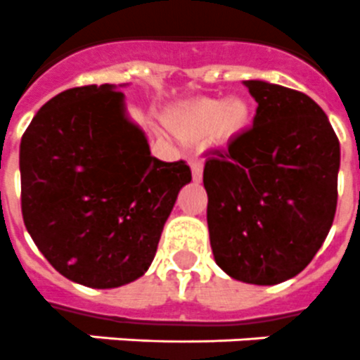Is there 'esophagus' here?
Wrapping results in <instances>:
<instances>
[{"label":"esophagus","mask_w":360,"mask_h":360,"mask_svg":"<svg viewBox=\"0 0 360 360\" xmlns=\"http://www.w3.org/2000/svg\"><path fill=\"white\" fill-rule=\"evenodd\" d=\"M190 168H192V177L194 181H201L203 179V161L201 159H192L190 161Z\"/></svg>","instance_id":"34e87169"}]
</instances>
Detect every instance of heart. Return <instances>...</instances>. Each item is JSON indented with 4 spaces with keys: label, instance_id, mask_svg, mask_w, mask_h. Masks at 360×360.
<instances>
[{
    "label": "heart",
    "instance_id": "heart-1",
    "mask_svg": "<svg viewBox=\"0 0 360 360\" xmlns=\"http://www.w3.org/2000/svg\"><path fill=\"white\" fill-rule=\"evenodd\" d=\"M252 122V108L245 98L199 96L186 102L168 117V126L183 141H205L212 137L226 144L245 134Z\"/></svg>",
    "mask_w": 360,
    "mask_h": 360
}]
</instances>
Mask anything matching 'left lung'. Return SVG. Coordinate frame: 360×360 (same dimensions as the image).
Wrapping results in <instances>:
<instances>
[{"label":"left lung","mask_w":360,"mask_h":360,"mask_svg":"<svg viewBox=\"0 0 360 360\" xmlns=\"http://www.w3.org/2000/svg\"><path fill=\"white\" fill-rule=\"evenodd\" d=\"M243 84L258 102L252 126L205 162L210 247L229 276L274 285L307 267L333 225L340 144L307 95Z\"/></svg>","instance_id":"8db88e82"}]
</instances>
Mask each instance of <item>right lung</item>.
I'll return each instance as SVG.
<instances>
[{"label":"right lung","instance_id":"right-lung-1","mask_svg":"<svg viewBox=\"0 0 360 360\" xmlns=\"http://www.w3.org/2000/svg\"><path fill=\"white\" fill-rule=\"evenodd\" d=\"M21 214L60 274L87 288L143 276L179 190L185 161L150 155L111 84L65 89L34 115L20 144Z\"/></svg>","mask_w":360,"mask_h":360}]
</instances>
